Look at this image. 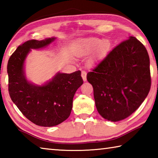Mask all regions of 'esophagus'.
<instances>
[{
	"label": "esophagus",
	"instance_id": "esophagus-1",
	"mask_svg": "<svg viewBox=\"0 0 158 158\" xmlns=\"http://www.w3.org/2000/svg\"><path fill=\"white\" fill-rule=\"evenodd\" d=\"M81 77L83 78V80H84V81H86V72L84 70L81 71Z\"/></svg>",
	"mask_w": 158,
	"mask_h": 158
}]
</instances>
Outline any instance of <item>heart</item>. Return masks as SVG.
<instances>
[{"label": "heart", "instance_id": "obj_1", "mask_svg": "<svg viewBox=\"0 0 158 158\" xmlns=\"http://www.w3.org/2000/svg\"><path fill=\"white\" fill-rule=\"evenodd\" d=\"M111 47V42L108 40H102L99 38H90L83 42L79 49V55L87 54L93 51L98 49L97 57L100 58L105 56L109 52Z\"/></svg>", "mask_w": 158, "mask_h": 158}]
</instances>
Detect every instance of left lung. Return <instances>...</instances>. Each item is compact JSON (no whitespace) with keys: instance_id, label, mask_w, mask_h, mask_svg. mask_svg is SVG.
I'll list each match as a JSON object with an SVG mask.
<instances>
[{"instance_id":"1","label":"left lung","mask_w":158,"mask_h":158,"mask_svg":"<svg viewBox=\"0 0 158 158\" xmlns=\"http://www.w3.org/2000/svg\"><path fill=\"white\" fill-rule=\"evenodd\" d=\"M98 113L116 122L139 107L151 89L150 59L146 47L130 37L114 48L87 74Z\"/></svg>"}]
</instances>
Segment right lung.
I'll list each match as a JSON object with an SVG mask.
<instances>
[{"label":"right lung","mask_w":158,"mask_h":158,"mask_svg":"<svg viewBox=\"0 0 158 158\" xmlns=\"http://www.w3.org/2000/svg\"><path fill=\"white\" fill-rule=\"evenodd\" d=\"M55 39L26 41L12 53L7 68L12 102L29 121L43 127L55 126L68 118L74 95L83 84L80 70L71 74L58 73L42 85L33 84L26 79L23 65L31 49H42Z\"/></svg>","instance_id":"right-lung-1"}]
</instances>
